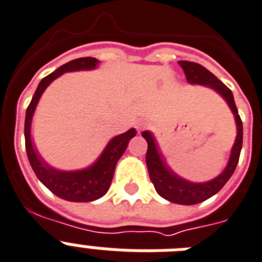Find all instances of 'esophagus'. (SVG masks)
<instances>
[{"instance_id":"esophagus-1","label":"esophagus","mask_w":262,"mask_h":262,"mask_svg":"<svg viewBox=\"0 0 262 262\" xmlns=\"http://www.w3.org/2000/svg\"><path fill=\"white\" fill-rule=\"evenodd\" d=\"M144 126H145V122H144V121H138V122H137V129H138V130H141V129Z\"/></svg>"}]
</instances>
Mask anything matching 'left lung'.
<instances>
[{
    "label": "left lung",
    "mask_w": 262,
    "mask_h": 262,
    "mask_svg": "<svg viewBox=\"0 0 262 262\" xmlns=\"http://www.w3.org/2000/svg\"><path fill=\"white\" fill-rule=\"evenodd\" d=\"M180 67L183 69L188 83L191 84H202L207 86L210 89H214L216 93H220L227 105L230 106L231 112L235 117V124H237V137L231 149L230 159L227 163V167L220 176L215 179L210 180L206 183H192L188 180L182 179L175 172L169 169L165 161L163 160V156L157 149L156 141L153 138L150 132H142V137L148 142V150H146V167L149 172V178L152 180L153 186L156 188L157 193L163 196L167 201L178 205H196L201 202L206 201L212 195H215L218 191L222 188L226 182L234 173L235 167L239 160V153L242 148V121L238 114L237 106H235L233 93L226 84H223L212 72L205 69L203 66L193 63V61L180 60Z\"/></svg>",
    "instance_id": "left-lung-1"
}]
</instances>
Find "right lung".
Here are the masks:
<instances>
[{"label": "right lung", "instance_id": "add662e5", "mask_svg": "<svg viewBox=\"0 0 262 262\" xmlns=\"http://www.w3.org/2000/svg\"><path fill=\"white\" fill-rule=\"evenodd\" d=\"M98 63L99 61L95 57H80V59H75V60L66 63L57 70H55L52 74L47 75L39 83L35 95L28 106L27 114H25V148H27L28 160L31 163L32 169L37 176V179L48 190L52 191L55 195L61 199L70 202H91L99 199L107 192L110 184H112L113 176H114L117 161L124 155L129 141L136 136V130L129 129L122 135L112 138L99 159L91 167L80 169V171L66 172L55 169L47 164L40 157L37 150L35 149L31 138L32 117H33L36 106L39 103L40 97L52 80L59 78L64 72L93 70L97 67Z\"/></svg>", "mask_w": 262, "mask_h": 262}]
</instances>
